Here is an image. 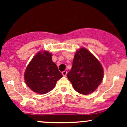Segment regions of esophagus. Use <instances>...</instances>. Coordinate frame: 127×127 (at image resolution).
Returning <instances> with one entry per match:
<instances>
[{
    "instance_id": "obj_1",
    "label": "esophagus",
    "mask_w": 127,
    "mask_h": 127,
    "mask_svg": "<svg viewBox=\"0 0 127 127\" xmlns=\"http://www.w3.org/2000/svg\"><path fill=\"white\" fill-rule=\"evenodd\" d=\"M67 72L66 71L62 72V74H63V76H66V75H67Z\"/></svg>"
}]
</instances>
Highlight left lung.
<instances>
[{
  "mask_svg": "<svg viewBox=\"0 0 127 127\" xmlns=\"http://www.w3.org/2000/svg\"><path fill=\"white\" fill-rule=\"evenodd\" d=\"M103 69L98 60L85 48L77 51L67 76L75 90L82 95L94 92L103 79Z\"/></svg>",
  "mask_w": 127,
  "mask_h": 127,
  "instance_id": "1",
  "label": "left lung"
}]
</instances>
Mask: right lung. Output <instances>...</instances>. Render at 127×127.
<instances>
[{
	"label": "right lung",
	"instance_id": "1",
	"mask_svg": "<svg viewBox=\"0 0 127 127\" xmlns=\"http://www.w3.org/2000/svg\"><path fill=\"white\" fill-rule=\"evenodd\" d=\"M48 52H39L28 64L24 80L33 92L43 95L52 90L56 82L63 77Z\"/></svg>",
	"mask_w": 127,
	"mask_h": 127
}]
</instances>
